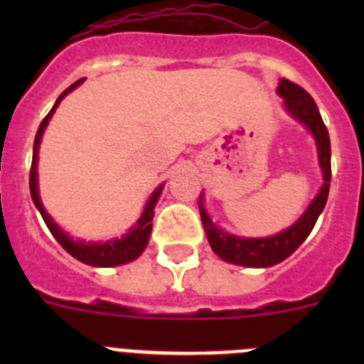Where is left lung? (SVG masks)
Listing matches in <instances>:
<instances>
[{"instance_id": "8db88e82", "label": "left lung", "mask_w": 364, "mask_h": 364, "mask_svg": "<svg viewBox=\"0 0 364 364\" xmlns=\"http://www.w3.org/2000/svg\"><path fill=\"white\" fill-rule=\"evenodd\" d=\"M277 91L284 98V105L290 111L291 117L301 120L315 136L317 149H319V164L321 169H323L324 184L310 204V208L304 211V215L295 222L294 226L273 235V237H266V239H240V237H235V235L224 233L211 222L200 198H198L202 226H204L213 252L226 262L247 266V268H269L273 264H279L284 259H288L306 240V237L314 230L315 222L319 218L321 211L326 205L330 180H332V164H330L332 147H330V136H328V129L323 118H321L317 104L302 87L286 78L281 80Z\"/></svg>"}]
</instances>
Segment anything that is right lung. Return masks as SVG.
Segmentation results:
<instances>
[{"label": "right lung", "instance_id": "1", "mask_svg": "<svg viewBox=\"0 0 364 364\" xmlns=\"http://www.w3.org/2000/svg\"><path fill=\"white\" fill-rule=\"evenodd\" d=\"M83 80H78V82H74L69 89L60 95V98L56 100V104L54 107L50 109L49 114L41 120L40 127H38L36 138H34V153H32V164H31V176H28V186H31V197L34 200V205H36L38 210H40L41 217H43L45 224L49 228V231L53 233L54 239L60 242V246L65 250L67 253L74 257V259H78L80 262L89 266H100V268H111V266H120L125 264V262H129V260H134L136 257H140V253L146 250L147 242H149V235H151V228H153V215H154V205H156V200H159L160 193H162V186H160L156 191L151 195L149 202H147L146 210H144L142 217L140 220L131 228V231L127 235H124L120 240H109V242H102V244H95V242H82V240H74L70 239L69 235L65 231H62L58 228L56 222L50 218V215L45 211L43 204L40 200V195H38V147H40V140L41 134H43L45 127L49 124L50 117H53V112L56 111V107L60 105L65 95H69L73 89L82 83Z\"/></svg>", "mask_w": 364, "mask_h": 364}]
</instances>
